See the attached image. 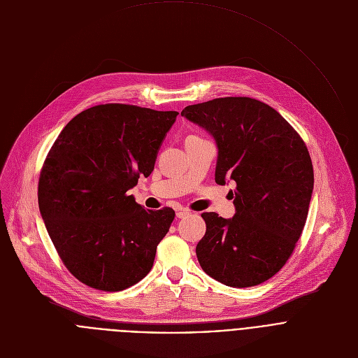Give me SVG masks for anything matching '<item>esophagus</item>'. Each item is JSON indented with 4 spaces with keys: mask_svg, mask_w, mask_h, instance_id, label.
Wrapping results in <instances>:
<instances>
[{
    "mask_svg": "<svg viewBox=\"0 0 358 358\" xmlns=\"http://www.w3.org/2000/svg\"><path fill=\"white\" fill-rule=\"evenodd\" d=\"M190 213H192V212L187 210V209H180V210H176V217H178V219H185V217H187Z\"/></svg>",
    "mask_w": 358,
    "mask_h": 358,
    "instance_id": "1",
    "label": "esophagus"
}]
</instances>
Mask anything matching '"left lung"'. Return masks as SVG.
I'll list each match as a JSON object with an SVG mask.
<instances>
[{
  "instance_id": "8db88e82",
  "label": "left lung",
  "mask_w": 358,
  "mask_h": 358,
  "mask_svg": "<svg viewBox=\"0 0 358 358\" xmlns=\"http://www.w3.org/2000/svg\"><path fill=\"white\" fill-rule=\"evenodd\" d=\"M180 115L215 138L216 183L236 182L231 219L202 213L197 260L226 286H257L286 264L306 224L314 185L307 146L279 112L248 96L189 105Z\"/></svg>"
}]
</instances>
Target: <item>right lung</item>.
<instances>
[{
    "instance_id": "1",
    "label": "right lung",
    "mask_w": 358,
    "mask_h": 358,
    "mask_svg": "<svg viewBox=\"0 0 358 358\" xmlns=\"http://www.w3.org/2000/svg\"><path fill=\"white\" fill-rule=\"evenodd\" d=\"M176 110L125 103L78 113L50 149L38 205L65 267L84 285L121 292L150 271L175 210H146L128 196L148 178Z\"/></svg>"
}]
</instances>
